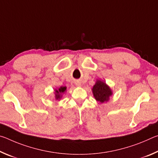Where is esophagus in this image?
I'll return each mask as SVG.
<instances>
[{"instance_id": "obj_1", "label": "esophagus", "mask_w": 158, "mask_h": 158, "mask_svg": "<svg viewBox=\"0 0 158 158\" xmlns=\"http://www.w3.org/2000/svg\"><path fill=\"white\" fill-rule=\"evenodd\" d=\"M76 85H77V86H81V84H79V83H77Z\"/></svg>"}]
</instances>
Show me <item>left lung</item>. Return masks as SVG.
Wrapping results in <instances>:
<instances>
[{"mask_svg": "<svg viewBox=\"0 0 158 158\" xmlns=\"http://www.w3.org/2000/svg\"><path fill=\"white\" fill-rule=\"evenodd\" d=\"M93 94L95 99L100 103H104L109 100V97L112 95V91L109 85L101 80H97L95 84L92 89Z\"/></svg>", "mask_w": 158, "mask_h": 158, "instance_id": "8db88e82", "label": "left lung"}]
</instances>
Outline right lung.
Here are the masks:
<instances>
[{"instance_id":"add662e5","label":"right lung","mask_w":158,"mask_h":158,"mask_svg":"<svg viewBox=\"0 0 158 158\" xmlns=\"http://www.w3.org/2000/svg\"><path fill=\"white\" fill-rule=\"evenodd\" d=\"M66 86H60L59 89H55V99L56 100H60L62 98V94L66 91Z\"/></svg>"}]
</instances>
